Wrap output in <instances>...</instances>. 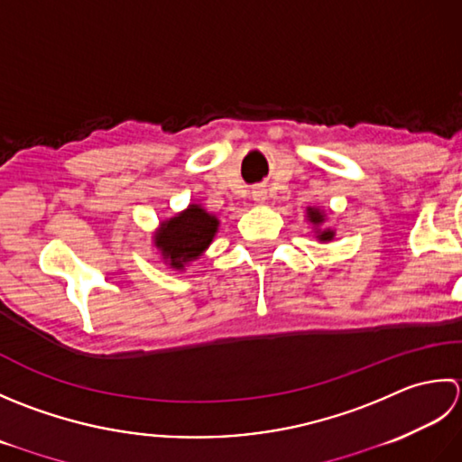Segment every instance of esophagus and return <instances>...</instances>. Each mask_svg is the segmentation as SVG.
Masks as SVG:
<instances>
[{
	"label": "esophagus",
	"instance_id": "esophagus-1",
	"mask_svg": "<svg viewBox=\"0 0 462 462\" xmlns=\"http://www.w3.org/2000/svg\"><path fill=\"white\" fill-rule=\"evenodd\" d=\"M265 189H263V187H255V189H253V201L255 203H263L265 201Z\"/></svg>",
	"mask_w": 462,
	"mask_h": 462
}]
</instances>
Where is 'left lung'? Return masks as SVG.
I'll use <instances>...</instances> for the list:
<instances>
[{
    "mask_svg": "<svg viewBox=\"0 0 462 462\" xmlns=\"http://www.w3.org/2000/svg\"><path fill=\"white\" fill-rule=\"evenodd\" d=\"M307 217L309 221L315 225V227H319L325 221V213L321 209H315V207H307ZM319 241H331L335 237V231L331 229H325V231H319Z\"/></svg>",
    "mask_w": 462,
    "mask_h": 462,
    "instance_id": "1",
    "label": "left lung"
}]
</instances>
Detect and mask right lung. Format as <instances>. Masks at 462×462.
Listing matches in <instances>:
<instances>
[{"label":"right lung","instance_id":"obj_1","mask_svg":"<svg viewBox=\"0 0 462 462\" xmlns=\"http://www.w3.org/2000/svg\"><path fill=\"white\" fill-rule=\"evenodd\" d=\"M219 219L207 213L201 205H189L185 211L162 223L155 235V247L162 251L163 261L169 267L183 269L187 263L201 257L209 247Z\"/></svg>","mask_w":462,"mask_h":462}]
</instances>
